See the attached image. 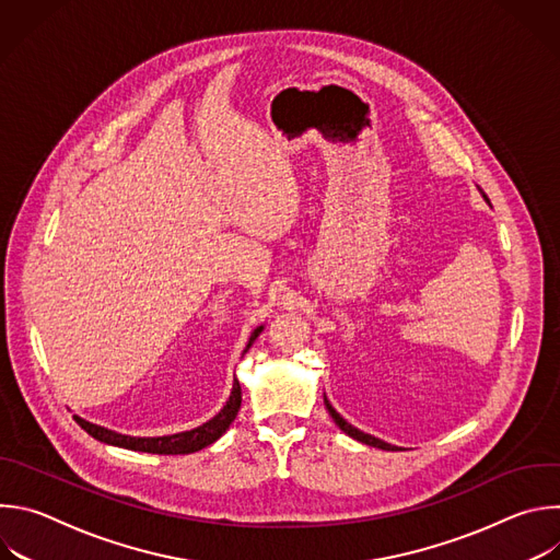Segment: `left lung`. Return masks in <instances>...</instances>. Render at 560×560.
Returning a JSON list of instances; mask_svg holds the SVG:
<instances>
[{"label":"left lung","instance_id":"8db88e82","mask_svg":"<svg viewBox=\"0 0 560 560\" xmlns=\"http://www.w3.org/2000/svg\"><path fill=\"white\" fill-rule=\"evenodd\" d=\"M486 197V195H483ZM488 199V197H486ZM326 401V408H328V412H330V417L335 419V423L348 434V436H352L354 441H359V443H365V445H372V447H381V450H387V452H396L398 447L396 445H389V443H385V441H381V439H376V436H372V434H365V432H361V430H357L354 425H350L332 406H330V401L328 398H324Z\"/></svg>","mask_w":560,"mask_h":560}]
</instances>
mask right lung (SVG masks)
Returning a JSON list of instances; mask_svg holds the SVG:
<instances>
[{
	"mask_svg": "<svg viewBox=\"0 0 560 560\" xmlns=\"http://www.w3.org/2000/svg\"><path fill=\"white\" fill-rule=\"evenodd\" d=\"M264 326H259L253 335L250 341L246 346L244 352L250 350V346L255 343V339L261 335ZM242 408V385L234 378L232 383V392L230 398L225 401L223 410L212 417L208 423L190 430V432H179V434H171V436H128V434H119L113 430H106L102 425L89 423L86 419L74 417V421L79 423V428L86 430L93 439L108 443V445H117V447H126V450H135V452H150V454H192L199 452L203 447H208L210 443H214L228 428L230 423L236 419V412Z\"/></svg>",
	"mask_w": 560,
	"mask_h": 560,
	"instance_id": "add662e5",
	"label": "right lung"
}]
</instances>
